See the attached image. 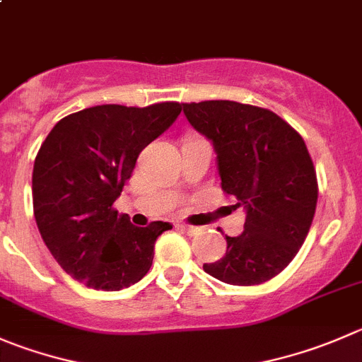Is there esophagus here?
Returning a JSON list of instances; mask_svg holds the SVG:
<instances>
[{
	"label": "esophagus",
	"instance_id": "esophagus-1",
	"mask_svg": "<svg viewBox=\"0 0 362 362\" xmlns=\"http://www.w3.org/2000/svg\"><path fill=\"white\" fill-rule=\"evenodd\" d=\"M180 228H182V230H184L187 235H196V233H198V231H199L198 226H191V224H180Z\"/></svg>",
	"mask_w": 362,
	"mask_h": 362
}]
</instances>
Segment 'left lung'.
<instances>
[{"label":"left lung","mask_w":362,"mask_h":362,"mask_svg":"<svg viewBox=\"0 0 362 362\" xmlns=\"http://www.w3.org/2000/svg\"><path fill=\"white\" fill-rule=\"evenodd\" d=\"M189 124L210 139L221 187L244 206V231L226 237L221 259L203 270L228 285L278 276L299 252L315 217L317 171L299 132L263 107L233 100L182 104Z\"/></svg>","instance_id":"1"}]
</instances>
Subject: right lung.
Returning <instances> with one entry per match:
<instances>
[{
    "instance_id": "add662e5",
    "label": "right lung",
    "mask_w": 362,
    "mask_h": 362,
    "mask_svg": "<svg viewBox=\"0 0 362 362\" xmlns=\"http://www.w3.org/2000/svg\"><path fill=\"white\" fill-rule=\"evenodd\" d=\"M178 103L146 107L104 104L62 118L33 166V212L58 265L88 288L118 292L138 283L170 223L131 224L113 203L138 156L171 127Z\"/></svg>"
}]
</instances>
